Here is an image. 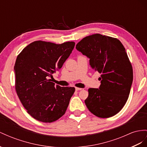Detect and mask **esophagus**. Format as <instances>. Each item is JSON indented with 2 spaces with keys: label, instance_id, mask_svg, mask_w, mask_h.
<instances>
[{
  "label": "esophagus",
  "instance_id": "34e87169",
  "mask_svg": "<svg viewBox=\"0 0 147 147\" xmlns=\"http://www.w3.org/2000/svg\"><path fill=\"white\" fill-rule=\"evenodd\" d=\"M82 88H76V91H81V90H82Z\"/></svg>",
  "mask_w": 147,
  "mask_h": 147
}]
</instances>
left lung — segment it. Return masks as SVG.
<instances>
[{
	"label": "left lung",
	"mask_w": 147,
	"mask_h": 147,
	"mask_svg": "<svg viewBox=\"0 0 147 147\" xmlns=\"http://www.w3.org/2000/svg\"><path fill=\"white\" fill-rule=\"evenodd\" d=\"M76 49L101 74L99 89H88L86 106L100 118L115 115L125 106L133 81L132 66L123 45L117 38L96 33L83 38Z\"/></svg>",
	"instance_id": "8db88e82"
}]
</instances>
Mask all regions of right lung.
I'll list each match as a JSON object with an SVG mask.
<instances>
[{
	"label": "right lung",
	"mask_w": 147,
	"mask_h": 147,
	"mask_svg": "<svg viewBox=\"0 0 147 147\" xmlns=\"http://www.w3.org/2000/svg\"><path fill=\"white\" fill-rule=\"evenodd\" d=\"M74 46V41L56 44L38 40L17 56L14 66L17 94L28 114L38 121L51 123L65 114L75 88L55 86L48 78L61 68Z\"/></svg>",
	"instance_id": "add662e5"
}]
</instances>
